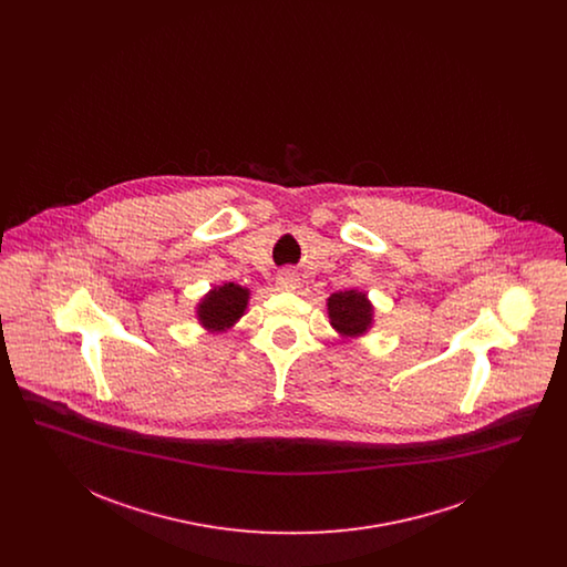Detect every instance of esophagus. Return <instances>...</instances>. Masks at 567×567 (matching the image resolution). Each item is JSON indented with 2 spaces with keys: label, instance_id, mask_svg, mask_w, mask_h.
I'll return each instance as SVG.
<instances>
[{
  "label": "esophagus",
  "instance_id": "34e87169",
  "mask_svg": "<svg viewBox=\"0 0 567 567\" xmlns=\"http://www.w3.org/2000/svg\"><path fill=\"white\" fill-rule=\"evenodd\" d=\"M278 285L285 291H296L297 285H299V276L293 270L278 271Z\"/></svg>",
  "mask_w": 567,
  "mask_h": 567
}]
</instances>
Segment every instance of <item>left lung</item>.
Instances as JSON below:
<instances>
[{
	"label": "left lung",
	"mask_w": 567,
	"mask_h": 567,
	"mask_svg": "<svg viewBox=\"0 0 567 567\" xmlns=\"http://www.w3.org/2000/svg\"><path fill=\"white\" fill-rule=\"evenodd\" d=\"M327 310L333 329L347 338H357L365 333L372 324V303L361 291H340L327 299Z\"/></svg>",
	"instance_id": "1"
}]
</instances>
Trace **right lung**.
<instances>
[{"label":"right lung","instance_id":"add662e5","mask_svg":"<svg viewBox=\"0 0 567 567\" xmlns=\"http://www.w3.org/2000/svg\"><path fill=\"white\" fill-rule=\"evenodd\" d=\"M246 303L248 289L234 282H225L202 299V303L197 306V317L206 329L225 331L243 317Z\"/></svg>","mask_w":567,"mask_h":567}]
</instances>
